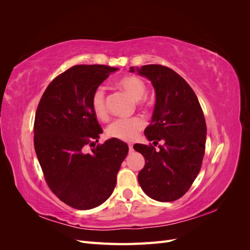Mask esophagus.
Here are the masks:
<instances>
[{"instance_id":"obj_1","label":"esophagus","mask_w":250,"mask_h":250,"mask_svg":"<svg viewBox=\"0 0 250 250\" xmlns=\"http://www.w3.org/2000/svg\"><path fill=\"white\" fill-rule=\"evenodd\" d=\"M128 148H129V152H132V151H133V145H132V144H129V145H128Z\"/></svg>"}]
</instances>
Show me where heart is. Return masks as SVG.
<instances>
[{
    "label": "heart",
    "instance_id": "b5f03b06",
    "mask_svg": "<svg viewBox=\"0 0 250 250\" xmlns=\"http://www.w3.org/2000/svg\"><path fill=\"white\" fill-rule=\"evenodd\" d=\"M118 86L123 88L129 94L133 99H135L140 108H145L148 105L146 99V84L141 78L128 75L124 76L117 82ZM90 106L95 113V116L100 120H106L108 117V109L106 104V93L102 86L97 87L90 97ZM146 123L141 117L132 118H119L113 120L107 126L106 133L108 137L118 139L121 141H133L138 137L140 131L145 127Z\"/></svg>",
    "mask_w": 250,
    "mask_h": 250
}]
</instances>
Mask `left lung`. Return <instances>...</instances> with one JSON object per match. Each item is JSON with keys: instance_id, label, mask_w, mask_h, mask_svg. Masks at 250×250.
Instances as JSON below:
<instances>
[{"instance_id": "obj_1", "label": "left lung", "mask_w": 250, "mask_h": 250, "mask_svg": "<svg viewBox=\"0 0 250 250\" xmlns=\"http://www.w3.org/2000/svg\"><path fill=\"white\" fill-rule=\"evenodd\" d=\"M156 93L152 121L145 135L154 145L135 144L134 150L145 157L139 183L150 198L162 202L177 200L188 191L201 169L206 152L207 124L197 96L175 71L161 64L138 69ZM130 72H134L133 66Z\"/></svg>"}]
</instances>
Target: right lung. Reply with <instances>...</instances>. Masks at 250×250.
I'll return each instance as SVG.
<instances>
[{
    "mask_svg": "<svg viewBox=\"0 0 250 250\" xmlns=\"http://www.w3.org/2000/svg\"><path fill=\"white\" fill-rule=\"evenodd\" d=\"M117 70L104 64L74 65L51 81L36 109L34 148L44 180L74 208H94L109 197L128 153L127 144L118 139L95 144L103 129L90 97ZM86 146L94 147L89 154Z\"/></svg>",
    "mask_w": 250,
    "mask_h": 250,
    "instance_id": "right-lung-1",
    "label": "right lung"
}]
</instances>
